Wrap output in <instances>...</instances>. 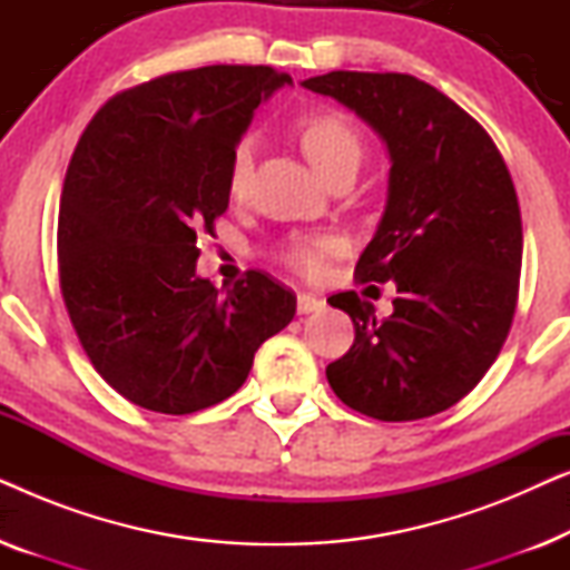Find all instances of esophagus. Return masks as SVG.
Wrapping results in <instances>:
<instances>
[{"instance_id": "34e87169", "label": "esophagus", "mask_w": 570, "mask_h": 570, "mask_svg": "<svg viewBox=\"0 0 570 570\" xmlns=\"http://www.w3.org/2000/svg\"><path fill=\"white\" fill-rule=\"evenodd\" d=\"M322 308H324V301L316 298V295L311 293L298 295V314H314V311H322Z\"/></svg>"}]
</instances>
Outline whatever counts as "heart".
<instances>
[{
    "label": "heart",
    "instance_id": "obj_1",
    "mask_svg": "<svg viewBox=\"0 0 570 570\" xmlns=\"http://www.w3.org/2000/svg\"><path fill=\"white\" fill-rule=\"evenodd\" d=\"M301 145L303 150H306L308 160L314 163L322 176L334 166V163L345 158H361V150H363L357 129L345 119V116H337V114L308 116L301 127ZM252 163H254V137L246 135L238 139L230 153L228 189L233 194L244 191L248 174H252ZM332 248H334L332 238L303 236V238H293L291 244L285 246L283 256L291 267L303 272V275H316V272L324 267L326 254H332Z\"/></svg>",
    "mask_w": 570,
    "mask_h": 570
}]
</instances>
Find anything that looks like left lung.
I'll return each instance as SVG.
<instances>
[{"label":"left lung","instance_id":"8db88e82","mask_svg":"<svg viewBox=\"0 0 570 570\" xmlns=\"http://www.w3.org/2000/svg\"><path fill=\"white\" fill-rule=\"evenodd\" d=\"M301 85L361 116L392 160L355 275L392 279L400 295L384 318L355 291L326 301L355 324L326 379L368 417H431L480 384L511 330L524 246L511 174L488 131L417 77L330 72Z\"/></svg>","mask_w":570,"mask_h":570}]
</instances>
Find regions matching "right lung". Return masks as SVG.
Wrapping results in <instances>:
<instances>
[{
	"instance_id": "right-lung-1",
	"label": "right lung",
	"mask_w": 570,
	"mask_h": 570,
	"mask_svg": "<svg viewBox=\"0 0 570 570\" xmlns=\"http://www.w3.org/2000/svg\"><path fill=\"white\" fill-rule=\"evenodd\" d=\"M293 77L215 65L124 90L92 116L59 207V279L90 363L124 400L189 415L236 394L295 295L262 272L197 275V233L228 209L233 147Z\"/></svg>"
}]
</instances>
